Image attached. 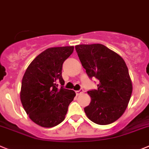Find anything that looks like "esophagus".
I'll use <instances>...</instances> for the list:
<instances>
[{
    "mask_svg": "<svg viewBox=\"0 0 149 149\" xmlns=\"http://www.w3.org/2000/svg\"><path fill=\"white\" fill-rule=\"evenodd\" d=\"M83 91H83V89H80L79 91H76V95H77V96H78V95H80V94H81V93H83Z\"/></svg>",
    "mask_w": 149,
    "mask_h": 149,
    "instance_id": "34e87169",
    "label": "esophagus"
}]
</instances>
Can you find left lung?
<instances>
[{
	"mask_svg": "<svg viewBox=\"0 0 149 149\" xmlns=\"http://www.w3.org/2000/svg\"><path fill=\"white\" fill-rule=\"evenodd\" d=\"M75 48L89 78L99 80L97 89L88 91L91 101L84 112L96 124H111L123 114L132 93L126 64L103 45H79Z\"/></svg>",
	"mask_w": 149,
	"mask_h": 149,
	"instance_id": "1",
	"label": "left lung"
}]
</instances>
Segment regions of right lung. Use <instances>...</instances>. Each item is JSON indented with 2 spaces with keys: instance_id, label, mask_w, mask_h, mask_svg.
Wrapping results in <instances>:
<instances>
[{
  "instance_id": "right-lung-1",
  "label": "right lung",
  "mask_w": 149,
  "mask_h": 149,
  "mask_svg": "<svg viewBox=\"0 0 149 149\" xmlns=\"http://www.w3.org/2000/svg\"><path fill=\"white\" fill-rule=\"evenodd\" d=\"M73 49L48 48L30 63L23 76L21 103L30 120L40 126L52 128L61 123L76 96L73 91L64 88L61 76L63 63Z\"/></svg>"
}]
</instances>
